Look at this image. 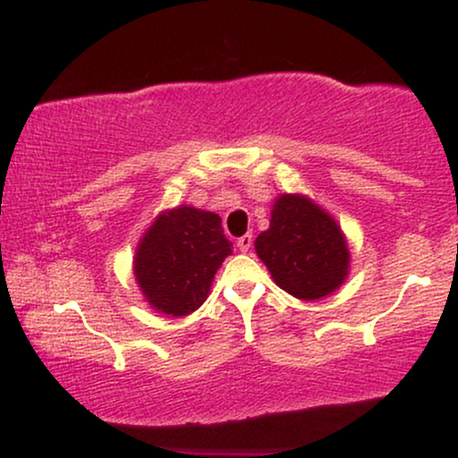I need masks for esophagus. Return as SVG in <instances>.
Instances as JSON below:
<instances>
[{
    "mask_svg": "<svg viewBox=\"0 0 458 458\" xmlns=\"http://www.w3.org/2000/svg\"><path fill=\"white\" fill-rule=\"evenodd\" d=\"M251 243H254V236L243 234V236H239V241H236V247H239L241 251H250Z\"/></svg>",
    "mask_w": 458,
    "mask_h": 458,
    "instance_id": "1",
    "label": "esophagus"
}]
</instances>
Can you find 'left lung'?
Returning a JSON list of instances; mask_svg holds the SVG:
<instances>
[{
	"instance_id": "left-lung-1",
	"label": "left lung",
	"mask_w": 458,
	"mask_h": 458,
	"mask_svg": "<svg viewBox=\"0 0 458 458\" xmlns=\"http://www.w3.org/2000/svg\"><path fill=\"white\" fill-rule=\"evenodd\" d=\"M256 254L288 295L314 301L343 284L349 250L338 224L317 204L284 193L276 199L269 230L256 239Z\"/></svg>"
}]
</instances>
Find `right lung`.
<instances>
[{"label":"right lung","instance_id":"right-lung-1","mask_svg":"<svg viewBox=\"0 0 458 458\" xmlns=\"http://www.w3.org/2000/svg\"><path fill=\"white\" fill-rule=\"evenodd\" d=\"M233 254L222 217L193 207L161 215L135 254V280L152 308L185 317L204 303L224 259Z\"/></svg>","mask_w":458,"mask_h":458}]
</instances>
